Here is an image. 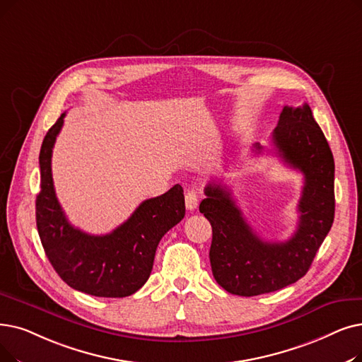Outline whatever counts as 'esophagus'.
<instances>
[{
  "instance_id": "1",
  "label": "esophagus",
  "mask_w": 362,
  "mask_h": 362,
  "mask_svg": "<svg viewBox=\"0 0 362 362\" xmlns=\"http://www.w3.org/2000/svg\"><path fill=\"white\" fill-rule=\"evenodd\" d=\"M185 202H186V209L194 211L198 207V194L194 189L186 191L185 194Z\"/></svg>"
}]
</instances>
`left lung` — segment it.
<instances>
[{"instance_id":"1","label":"left lung","mask_w":362,"mask_h":362,"mask_svg":"<svg viewBox=\"0 0 362 362\" xmlns=\"http://www.w3.org/2000/svg\"><path fill=\"white\" fill-rule=\"evenodd\" d=\"M272 144L284 163L305 176L300 216L288 241L260 240L220 182L206 186L207 198L199 204L213 229V276L230 294L251 297L294 284L309 271L334 220V158L308 103L284 106ZM253 151L262 153L263 146L256 144Z\"/></svg>"}]
</instances>
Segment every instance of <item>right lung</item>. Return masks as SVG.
I'll list each match as a JSON object with an SVG mask.
<instances>
[{
  "mask_svg": "<svg viewBox=\"0 0 362 362\" xmlns=\"http://www.w3.org/2000/svg\"><path fill=\"white\" fill-rule=\"evenodd\" d=\"M66 114L47 132L40 151L41 191L37 195V228L45 256L57 275L78 291L96 297L132 296L148 281L156 247L185 217L180 185L144 201L122 225L106 235L74 228L56 198L52 153Z\"/></svg>",
  "mask_w": 362,
  "mask_h": 362,
  "instance_id": "add662e5",
  "label": "right lung"
}]
</instances>
